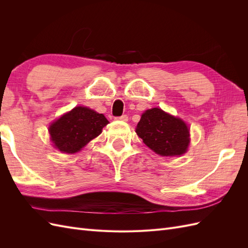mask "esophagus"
Here are the masks:
<instances>
[{
	"instance_id": "1",
	"label": "esophagus",
	"mask_w": 248,
	"mask_h": 248,
	"mask_svg": "<svg viewBox=\"0 0 248 248\" xmlns=\"http://www.w3.org/2000/svg\"><path fill=\"white\" fill-rule=\"evenodd\" d=\"M116 120H119V121L126 122V121H128V116H127V115H122L121 117H117Z\"/></svg>"
}]
</instances>
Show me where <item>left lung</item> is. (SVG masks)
<instances>
[{
	"instance_id": "8db88e82",
	"label": "left lung",
	"mask_w": 248,
	"mask_h": 248,
	"mask_svg": "<svg viewBox=\"0 0 248 248\" xmlns=\"http://www.w3.org/2000/svg\"><path fill=\"white\" fill-rule=\"evenodd\" d=\"M144 144L160 156H180L188 149L189 128L182 119L161 108L147 109L136 128Z\"/></svg>"
}]
</instances>
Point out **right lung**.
Here are the masks:
<instances>
[{
	"label": "right lung",
	"mask_w": 248,
	"mask_h": 248,
	"mask_svg": "<svg viewBox=\"0 0 248 248\" xmlns=\"http://www.w3.org/2000/svg\"><path fill=\"white\" fill-rule=\"evenodd\" d=\"M108 124V119L102 114L77 107L52 122L48 131L55 148L63 153L74 154L98 137Z\"/></svg>",
	"instance_id": "obj_1"
}]
</instances>
